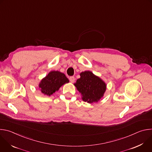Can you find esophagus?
Returning a JSON list of instances; mask_svg holds the SVG:
<instances>
[{
	"label": "esophagus",
	"mask_w": 152,
	"mask_h": 152,
	"mask_svg": "<svg viewBox=\"0 0 152 152\" xmlns=\"http://www.w3.org/2000/svg\"><path fill=\"white\" fill-rule=\"evenodd\" d=\"M69 80L72 83H73L75 81V78L74 76H71L69 77Z\"/></svg>",
	"instance_id": "34e87169"
}]
</instances>
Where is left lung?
I'll return each instance as SVG.
<instances>
[{
  "instance_id": "left-lung-1",
  "label": "left lung",
  "mask_w": 152,
  "mask_h": 152,
  "mask_svg": "<svg viewBox=\"0 0 152 152\" xmlns=\"http://www.w3.org/2000/svg\"><path fill=\"white\" fill-rule=\"evenodd\" d=\"M80 76L74 85L81 94L83 101L88 103L98 102L106 91V83L91 71L82 72Z\"/></svg>"
}]
</instances>
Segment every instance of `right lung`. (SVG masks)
<instances>
[{"label":"right lung","instance_id":"add662e5","mask_svg":"<svg viewBox=\"0 0 152 152\" xmlns=\"http://www.w3.org/2000/svg\"><path fill=\"white\" fill-rule=\"evenodd\" d=\"M69 80L63 73L59 71H51L40 81L38 86L39 90L45 96H50L58 91Z\"/></svg>","mask_w":152,"mask_h":152}]
</instances>
